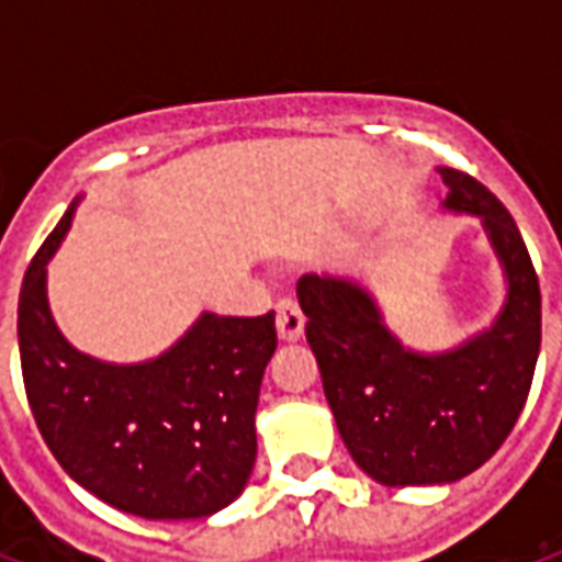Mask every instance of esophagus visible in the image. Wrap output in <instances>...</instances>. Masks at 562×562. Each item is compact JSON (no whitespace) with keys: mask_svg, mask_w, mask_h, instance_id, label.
<instances>
[{"mask_svg":"<svg viewBox=\"0 0 562 562\" xmlns=\"http://www.w3.org/2000/svg\"><path fill=\"white\" fill-rule=\"evenodd\" d=\"M304 313L294 301H280L277 304V334L282 342H297L304 337Z\"/></svg>","mask_w":562,"mask_h":562,"instance_id":"obj_1","label":"esophagus"}]
</instances>
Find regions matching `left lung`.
Instances as JSON below:
<instances>
[{"instance_id": "obj_1", "label": "left lung", "mask_w": 562, "mask_h": 562, "mask_svg": "<svg viewBox=\"0 0 562 562\" xmlns=\"http://www.w3.org/2000/svg\"><path fill=\"white\" fill-rule=\"evenodd\" d=\"M439 173L446 207L482 220L506 270V304L491 328L422 355L385 328L364 285L328 273L297 280L337 430L355 463L389 487L458 482L494 458L527 403L542 342L539 277L512 213L467 171Z\"/></svg>"}]
</instances>
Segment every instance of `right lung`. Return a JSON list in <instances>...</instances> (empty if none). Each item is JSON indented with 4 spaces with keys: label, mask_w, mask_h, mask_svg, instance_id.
<instances>
[{
    "label": "right lung",
    "mask_w": 562,
    "mask_h": 562,
    "mask_svg": "<svg viewBox=\"0 0 562 562\" xmlns=\"http://www.w3.org/2000/svg\"><path fill=\"white\" fill-rule=\"evenodd\" d=\"M75 204L26 268L18 304L26 401L59 467L108 506L149 520L207 518L234 503L256 463V406L277 349L273 313H204L144 364H104L59 334L47 261Z\"/></svg>",
    "instance_id": "obj_1"
}]
</instances>
